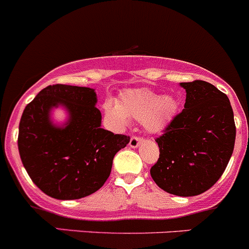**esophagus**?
<instances>
[{
  "label": "esophagus",
  "mask_w": 249,
  "mask_h": 249,
  "mask_svg": "<svg viewBox=\"0 0 249 249\" xmlns=\"http://www.w3.org/2000/svg\"><path fill=\"white\" fill-rule=\"evenodd\" d=\"M141 141H142V139L140 138V136H132L131 139H130V142H129V145L131 146V147H138L139 145H140V142Z\"/></svg>",
  "instance_id": "obj_1"
}]
</instances>
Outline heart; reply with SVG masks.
Returning a JSON list of instances; mask_svg holds the SVG:
<instances>
[{"label":"heart","instance_id":"b5f03b06","mask_svg":"<svg viewBox=\"0 0 249 249\" xmlns=\"http://www.w3.org/2000/svg\"><path fill=\"white\" fill-rule=\"evenodd\" d=\"M178 109V102L171 94L162 96L150 89H131L123 93L119 103L108 101L104 110L120 125L127 117L142 122L147 131L161 132L171 123Z\"/></svg>","mask_w":249,"mask_h":249}]
</instances>
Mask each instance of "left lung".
Returning <instances> with one entry per match:
<instances>
[{
  "mask_svg": "<svg viewBox=\"0 0 249 249\" xmlns=\"http://www.w3.org/2000/svg\"><path fill=\"white\" fill-rule=\"evenodd\" d=\"M184 109L171 120L156 142L160 157L152 179L164 192L194 196L210 189L226 169L236 139L230 99L211 83H180Z\"/></svg>",
  "mask_w": 249,
  "mask_h": 249,
  "instance_id": "obj_1",
  "label": "left lung"
}]
</instances>
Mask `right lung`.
Here are the masks:
<instances>
[{"mask_svg": "<svg viewBox=\"0 0 249 249\" xmlns=\"http://www.w3.org/2000/svg\"><path fill=\"white\" fill-rule=\"evenodd\" d=\"M97 94L88 87L48 86L25 107L19 122L18 150L34 184L51 198L73 200L103 187L115 153L129 143L126 135L101 126ZM69 111L65 127L50 120V110Z\"/></svg>", "mask_w": 249, "mask_h": 249, "instance_id": "add662e5", "label": "right lung"}]
</instances>
